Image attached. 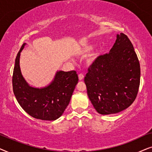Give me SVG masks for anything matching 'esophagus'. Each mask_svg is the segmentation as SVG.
<instances>
[{
	"label": "esophagus",
	"instance_id": "esophagus-1",
	"mask_svg": "<svg viewBox=\"0 0 152 152\" xmlns=\"http://www.w3.org/2000/svg\"><path fill=\"white\" fill-rule=\"evenodd\" d=\"M84 78V75L83 74H78V78H79V80H83Z\"/></svg>",
	"mask_w": 152,
	"mask_h": 152
}]
</instances>
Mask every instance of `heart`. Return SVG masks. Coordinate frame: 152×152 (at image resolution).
<instances>
[{
  "instance_id": "obj_1",
  "label": "heart",
  "mask_w": 152,
  "mask_h": 152,
  "mask_svg": "<svg viewBox=\"0 0 152 152\" xmlns=\"http://www.w3.org/2000/svg\"><path fill=\"white\" fill-rule=\"evenodd\" d=\"M93 48V45L92 44H89V45H87L86 46V47H85V50H86V51H90Z\"/></svg>"
}]
</instances>
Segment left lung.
I'll return each mask as SVG.
<instances>
[{
    "label": "left lung",
    "mask_w": 152,
    "mask_h": 152,
    "mask_svg": "<svg viewBox=\"0 0 152 152\" xmlns=\"http://www.w3.org/2000/svg\"><path fill=\"white\" fill-rule=\"evenodd\" d=\"M140 66L132 43L124 33L108 53L99 56L88 68L84 81L89 99L99 114L125 110L136 98Z\"/></svg>",
    "instance_id": "8db88e82"
}]
</instances>
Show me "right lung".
I'll list each match as a JSON object with an SVG mask.
<instances>
[{
  "instance_id": "add662e5",
  "label": "right lung",
  "mask_w": 152,
  "mask_h": 152,
  "mask_svg": "<svg viewBox=\"0 0 152 152\" xmlns=\"http://www.w3.org/2000/svg\"><path fill=\"white\" fill-rule=\"evenodd\" d=\"M25 45H22L15 60L12 76L15 96L21 108L34 118L57 120L69 105L78 83V74L76 71H58L48 86L41 88L30 86L22 76L19 65L20 55Z\"/></svg>"
}]
</instances>
